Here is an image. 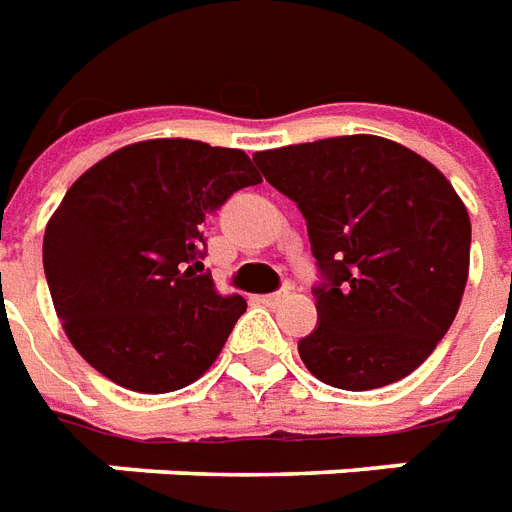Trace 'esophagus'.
Wrapping results in <instances>:
<instances>
[{
    "label": "esophagus",
    "mask_w": 512,
    "mask_h": 512,
    "mask_svg": "<svg viewBox=\"0 0 512 512\" xmlns=\"http://www.w3.org/2000/svg\"><path fill=\"white\" fill-rule=\"evenodd\" d=\"M288 297H291V294H288L286 288H283V291H275V294H267V297H261V302H264L267 307H278V305H283Z\"/></svg>",
    "instance_id": "1"
}]
</instances>
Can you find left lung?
Listing matches in <instances>:
<instances>
[{
    "instance_id": "obj_1",
    "label": "left lung",
    "mask_w": 512,
    "mask_h": 512,
    "mask_svg": "<svg viewBox=\"0 0 512 512\" xmlns=\"http://www.w3.org/2000/svg\"><path fill=\"white\" fill-rule=\"evenodd\" d=\"M307 221L324 283L299 340L315 378L345 391L397 383L451 329L470 275V215L440 169L375 134L253 153Z\"/></svg>"
}]
</instances>
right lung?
Segmentation results:
<instances>
[{"label":"right lung","mask_w":512,"mask_h":512,"mask_svg":"<svg viewBox=\"0 0 512 512\" xmlns=\"http://www.w3.org/2000/svg\"><path fill=\"white\" fill-rule=\"evenodd\" d=\"M261 183L245 151L142 140L86 169L51 215L42 264L75 351L118 386L167 394L202 378L237 318L202 267V224Z\"/></svg>","instance_id":"obj_1"}]
</instances>
